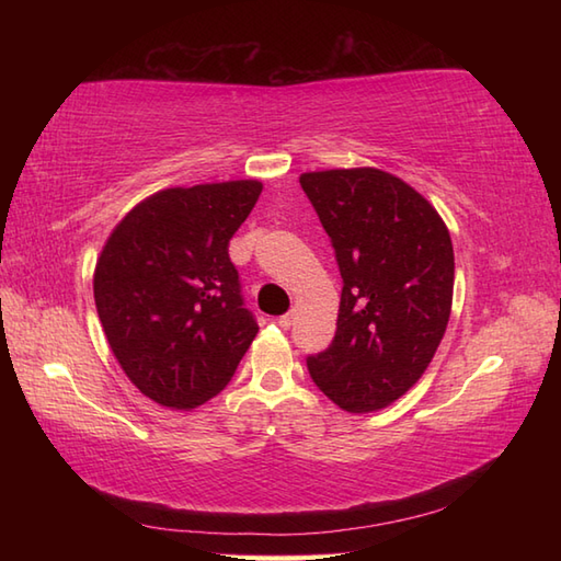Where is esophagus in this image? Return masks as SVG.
<instances>
[{"label":"esophagus","instance_id":"esophagus-1","mask_svg":"<svg viewBox=\"0 0 561 561\" xmlns=\"http://www.w3.org/2000/svg\"><path fill=\"white\" fill-rule=\"evenodd\" d=\"M277 323H279V328H282V330H289V328H291V323H294V311L279 316V318H277Z\"/></svg>","mask_w":561,"mask_h":561}]
</instances>
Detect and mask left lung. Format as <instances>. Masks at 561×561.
<instances>
[{"mask_svg": "<svg viewBox=\"0 0 561 561\" xmlns=\"http://www.w3.org/2000/svg\"><path fill=\"white\" fill-rule=\"evenodd\" d=\"M342 274L337 332L306 359L342 410L388 408L426 371L453 301V243L436 209L378 169L304 173Z\"/></svg>", "mask_w": 561, "mask_h": 561, "instance_id": "1", "label": "left lung"}]
</instances>
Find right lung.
Wrapping results in <instances>:
<instances>
[{
    "instance_id": "right-lung-1",
    "label": "right lung",
    "mask_w": 561,
    "mask_h": 561,
    "mask_svg": "<svg viewBox=\"0 0 561 561\" xmlns=\"http://www.w3.org/2000/svg\"><path fill=\"white\" fill-rule=\"evenodd\" d=\"M260 193L257 181L161 190L103 248L93 274L103 332L127 378L163 408L217 396L257 335L229 243Z\"/></svg>"
}]
</instances>
